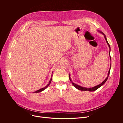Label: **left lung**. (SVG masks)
Segmentation results:
<instances>
[{"instance_id": "obj_1", "label": "left lung", "mask_w": 123, "mask_h": 123, "mask_svg": "<svg viewBox=\"0 0 123 123\" xmlns=\"http://www.w3.org/2000/svg\"><path fill=\"white\" fill-rule=\"evenodd\" d=\"M98 31H99L100 33H101V34H102L103 35H104V37H105V40H106V42H107V44H108V46L109 47V48H110V51H111V47H110V44H109V43H108V41H107V38H106V36H105V34L102 32V31H99V30H97ZM110 60H111V56H110ZM111 66H110V69H109V72H108V76L107 77V78L105 79V80H104V81H103L100 84H99V85H97V86H93V87H83V86H79V85H77V84H75V83H74L73 81H72V79H71V77H70V74H69V80H70V81H71V82H72V83L73 84V86L75 87H76V88L77 89H78V90H80V91H90V92H93V91H96V90H97L98 88H99L100 87H101L102 85H103L105 83V82H106V81H107V79H108V77H109V74H110V70H111Z\"/></svg>"}]
</instances>
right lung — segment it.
<instances>
[{
  "instance_id": "right-lung-1",
  "label": "right lung",
  "mask_w": 123,
  "mask_h": 123,
  "mask_svg": "<svg viewBox=\"0 0 123 123\" xmlns=\"http://www.w3.org/2000/svg\"><path fill=\"white\" fill-rule=\"evenodd\" d=\"M52 74H51V78H50V80H49V81L48 84H47V85L46 86H45L44 87H43V88H42V89H39V90L37 91L36 92H33V93H38V92H41L45 90V89H46L47 88V87H48V86L50 85V83H51V81H52Z\"/></svg>"
}]
</instances>
